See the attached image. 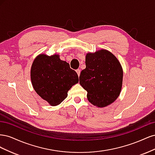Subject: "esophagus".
I'll use <instances>...</instances> for the list:
<instances>
[{
	"instance_id": "esophagus-1",
	"label": "esophagus",
	"mask_w": 155,
	"mask_h": 155,
	"mask_svg": "<svg viewBox=\"0 0 155 155\" xmlns=\"http://www.w3.org/2000/svg\"><path fill=\"white\" fill-rule=\"evenodd\" d=\"M76 72H77L78 75V76H79V74H80V70H79V69H77V70H76Z\"/></svg>"
}]
</instances>
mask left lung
<instances>
[{
  "label": "left lung",
  "instance_id": "obj_1",
  "mask_svg": "<svg viewBox=\"0 0 155 155\" xmlns=\"http://www.w3.org/2000/svg\"><path fill=\"white\" fill-rule=\"evenodd\" d=\"M86 68L81 72L79 83L87 91V98L94 105L104 107L120 95L123 70L118 60L106 50L86 55Z\"/></svg>",
  "mask_w": 155,
  "mask_h": 155
}]
</instances>
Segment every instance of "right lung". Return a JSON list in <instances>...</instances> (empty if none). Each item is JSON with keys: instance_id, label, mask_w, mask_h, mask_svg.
I'll list each match as a JSON object with an SVG mask.
<instances>
[{"instance_id": "add662e5", "label": "right lung", "mask_w": 155, "mask_h": 155, "mask_svg": "<svg viewBox=\"0 0 155 155\" xmlns=\"http://www.w3.org/2000/svg\"><path fill=\"white\" fill-rule=\"evenodd\" d=\"M31 80L34 90L43 100L55 106L68 96L79 78L70 64L61 60L58 55L41 54L35 59L31 68Z\"/></svg>"}]
</instances>
